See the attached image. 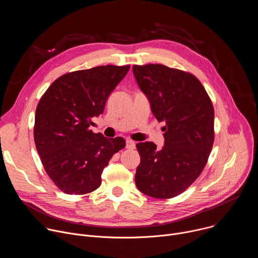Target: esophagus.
<instances>
[{
  "instance_id": "esophagus-1",
  "label": "esophagus",
  "mask_w": 258,
  "mask_h": 258,
  "mask_svg": "<svg viewBox=\"0 0 258 258\" xmlns=\"http://www.w3.org/2000/svg\"><path fill=\"white\" fill-rule=\"evenodd\" d=\"M126 149H130V150H133L136 148V143L132 140H126Z\"/></svg>"
}]
</instances>
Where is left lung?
<instances>
[{"label": "left lung", "instance_id": "obj_1", "mask_svg": "<svg viewBox=\"0 0 258 258\" xmlns=\"http://www.w3.org/2000/svg\"><path fill=\"white\" fill-rule=\"evenodd\" d=\"M134 76L162 127L164 146L137 144L141 162L137 188L153 198L169 199L186 191L205 167L214 142V110L192 73L162 64L134 65Z\"/></svg>", "mask_w": 258, "mask_h": 258}]
</instances>
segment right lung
<instances>
[{"instance_id":"obj_1","label":"right lung","mask_w":258,"mask_h":258,"mask_svg":"<svg viewBox=\"0 0 258 258\" xmlns=\"http://www.w3.org/2000/svg\"><path fill=\"white\" fill-rule=\"evenodd\" d=\"M130 67L69 72L42 96L35 110L34 143L47 174L64 193L84 195L98 189L103 169L125 147L123 138L107 139L89 127Z\"/></svg>"}]
</instances>
